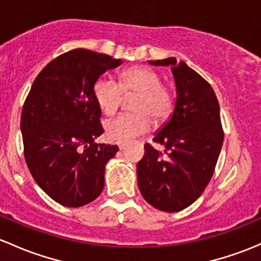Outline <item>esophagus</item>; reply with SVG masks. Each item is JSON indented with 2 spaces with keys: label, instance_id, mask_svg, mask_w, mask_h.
Listing matches in <instances>:
<instances>
[{
  "label": "esophagus",
  "instance_id": "34e87169",
  "mask_svg": "<svg viewBox=\"0 0 261 261\" xmlns=\"http://www.w3.org/2000/svg\"><path fill=\"white\" fill-rule=\"evenodd\" d=\"M116 144H117V146L120 147V149H125L126 145H127V141H117Z\"/></svg>",
  "mask_w": 261,
  "mask_h": 261
}]
</instances>
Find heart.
I'll list each match as a JSON object with an SVG mask.
<instances>
[{"label":"heart","mask_w":261,"mask_h":261,"mask_svg":"<svg viewBox=\"0 0 261 261\" xmlns=\"http://www.w3.org/2000/svg\"><path fill=\"white\" fill-rule=\"evenodd\" d=\"M136 94L131 101V114H122L105 121L106 135L112 140H127L146 133L152 120L153 125L169 119L174 109V97L167 85L161 82V75L147 66H134L119 75V85L106 76L94 82L92 95L105 115L119 109L122 95Z\"/></svg>","instance_id":"obj_1"}]
</instances>
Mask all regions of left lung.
Masks as SVG:
<instances>
[{"mask_svg": "<svg viewBox=\"0 0 261 261\" xmlns=\"http://www.w3.org/2000/svg\"><path fill=\"white\" fill-rule=\"evenodd\" d=\"M149 64L171 67L177 97L171 119L152 139L167 156L145 145L138 185L153 207L176 213L196 201L213 177L224 141L220 109L209 82L184 61L169 57Z\"/></svg>", "mask_w": 261, "mask_h": 261, "instance_id": "1", "label": "left lung"}]
</instances>
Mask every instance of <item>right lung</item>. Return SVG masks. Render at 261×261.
I'll return each instance as SVG.
<instances>
[{"label":"right lung","instance_id":"add662e5","mask_svg":"<svg viewBox=\"0 0 261 261\" xmlns=\"http://www.w3.org/2000/svg\"><path fill=\"white\" fill-rule=\"evenodd\" d=\"M122 64L76 48L60 55L35 79L21 115L24 160L37 185L59 204L80 207L101 194L105 166L117 145L96 144L103 133L94 82Z\"/></svg>","mask_w":261,"mask_h":261}]
</instances>
